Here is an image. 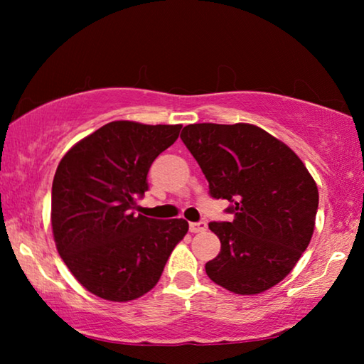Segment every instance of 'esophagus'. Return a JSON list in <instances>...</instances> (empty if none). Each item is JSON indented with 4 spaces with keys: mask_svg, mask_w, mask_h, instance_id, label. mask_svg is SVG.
I'll use <instances>...</instances> for the list:
<instances>
[{
    "mask_svg": "<svg viewBox=\"0 0 364 364\" xmlns=\"http://www.w3.org/2000/svg\"><path fill=\"white\" fill-rule=\"evenodd\" d=\"M205 230H207L205 221H194V223H189L191 232H204Z\"/></svg>",
    "mask_w": 364,
    "mask_h": 364,
    "instance_id": "1",
    "label": "esophagus"
}]
</instances>
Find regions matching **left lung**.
<instances>
[{
  "mask_svg": "<svg viewBox=\"0 0 364 364\" xmlns=\"http://www.w3.org/2000/svg\"><path fill=\"white\" fill-rule=\"evenodd\" d=\"M181 139L213 199H226L231 221L208 228L221 242L207 276L234 294L254 295L291 273L310 244L318 188L291 147L250 123H194Z\"/></svg>",
  "mask_w": 364,
  "mask_h": 364,
  "instance_id": "left-lung-1",
  "label": "left lung"
}]
</instances>
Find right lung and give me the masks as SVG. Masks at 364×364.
Instances as JSON below:
<instances>
[{"label":"right lung","mask_w":364,"mask_h":364,"mask_svg":"<svg viewBox=\"0 0 364 364\" xmlns=\"http://www.w3.org/2000/svg\"><path fill=\"white\" fill-rule=\"evenodd\" d=\"M181 125L117 120L83 138L59 162L51 225L60 258L86 291L134 300L157 284L171 250L188 232L183 218L136 215L147 171L175 143Z\"/></svg>","instance_id":"right-lung-1"}]
</instances>
